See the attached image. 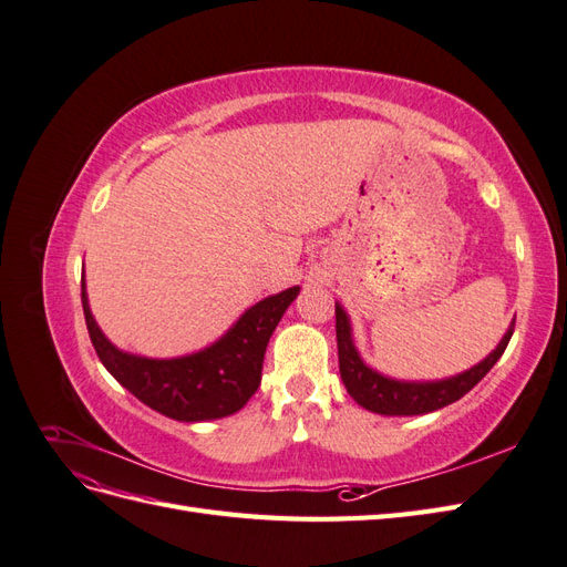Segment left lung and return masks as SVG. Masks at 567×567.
Instances as JSON below:
<instances>
[{
  "label": "left lung",
  "instance_id": "obj_1",
  "mask_svg": "<svg viewBox=\"0 0 567 567\" xmlns=\"http://www.w3.org/2000/svg\"><path fill=\"white\" fill-rule=\"evenodd\" d=\"M516 323V321H513ZM513 323L508 326L506 336L502 338L499 346H496L489 357L483 362L475 364L473 369L463 371L458 375L444 381L433 383H406V381H394L388 375L373 371L364 364V359L359 357L354 342H352V329L346 310L336 302V338H338V364H340V379L346 383L348 392L357 404L373 411V414L383 416H419L427 414V411H437L447 406L463 394L471 392L480 381L485 379L489 369L499 362L504 354L508 340L513 336Z\"/></svg>",
  "mask_w": 567,
  "mask_h": 567
}]
</instances>
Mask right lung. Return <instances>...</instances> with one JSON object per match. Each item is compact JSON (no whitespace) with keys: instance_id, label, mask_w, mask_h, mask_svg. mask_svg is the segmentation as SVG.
Segmentation results:
<instances>
[{"instance_id":"add662e5","label":"right lung","mask_w":567,"mask_h":567,"mask_svg":"<svg viewBox=\"0 0 567 567\" xmlns=\"http://www.w3.org/2000/svg\"><path fill=\"white\" fill-rule=\"evenodd\" d=\"M298 286L252 305L210 348L175 359H148L117 350L96 326L82 279V310L92 346L113 379L136 400L175 421H213L236 414L262 379L267 342Z\"/></svg>"}]
</instances>
